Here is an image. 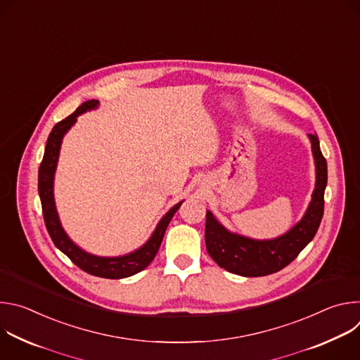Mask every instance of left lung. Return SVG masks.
Segmentation results:
<instances>
[{
    "label": "left lung",
    "mask_w": 360,
    "mask_h": 360,
    "mask_svg": "<svg viewBox=\"0 0 360 360\" xmlns=\"http://www.w3.org/2000/svg\"><path fill=\"white\" fill-rule=\"evenodd\" d=\"M312 145L316 182L306 212L286 233L274 239H252L228 231L211 211H207L205 243L211 258L225 271L246 276H266L288 266L318 232L323 217L328 164L316 134L307 135Z\"/></svg>",
    "instance_id": "1"
}]
</instances>
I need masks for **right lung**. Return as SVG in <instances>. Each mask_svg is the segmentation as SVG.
Listing matches in <instances>:
<instances>
[{"mask_svg": "<svg viewBox=\"0 0 360 360\" xmlns=\"http://www.w3.org/2000/svg\"><path fill=\"white\" fill-rule=\"evenodd\" d=\"M98 105L99 102L96 99L84 102L81 107L77 108L74 114H71L70 117L58 122L53 128V131H51L46 141L44 158L38 169V193L42 205V215H44L45 226L54 245L63 253H65L68 258L84 272L98 278L122 279L143 271L153 261L164 239L165 231L184 200L174 205V207L161 218L155 231L152 232L150 238L141 248H138L131 253H127L122 256H111V258H108V256H96L85 252L75 242H72V239L64 231L57 212L56 199H54V176L57 171L60 149H61L64 135L71 129V127L77 122V118L81 114L95 110Z\"/></svg>", "mask_w": 360, "mask_h": 360, "instance_id": "right-lung-1", "label": "right lung"}]
</instances>
